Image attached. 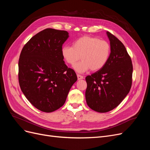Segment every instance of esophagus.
Returning <instances> with one entry per match:
<instances>
[{
  "label": "esophagus",
  "instance_id": "obj_1",
  "mask_svg": "<svg viewBox=\"0 0 150 150\" xmlns=\"http://www.w3.org/2000/svg\"><path fill=\"white\" fill-rule=\"evenodd\" d=\"M77 77H78V80H81V79H83V76H81L79 74H77Z\"/></svg>",
  "mask_w": 150,
  "mask_h": 150
}]
</instances>
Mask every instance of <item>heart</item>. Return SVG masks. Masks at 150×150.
Returning a JSON list of instances; mask_svg holds the SVG:
<instances>
[{"instance_id": "obj_1", "label": "heart", "mask_w": 150, "mask_h": 150, "mask_svg": "<svg viewBox=\"0 0 150 150\" xmlns=\"http://www.w3.org/2000/svg\"><path fill=\"white\" fill-rule=\"evenodd\" d=\"M111 46L104 40L89 35L83 36L72 43V46H64L61 54L69 65H74L81 58L82 59L73 66L78 73H84L89 70L96 71L105 66L110 58Z\"/></svg>"}]
</instances>
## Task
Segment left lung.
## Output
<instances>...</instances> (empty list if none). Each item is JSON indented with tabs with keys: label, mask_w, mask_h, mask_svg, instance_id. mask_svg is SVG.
<instances>
[{
	"label": "left lung",
	"mask_w": 150,
	"mask_h": 150,
	"mask_svg": "<svg viewBox=\"0 0 150 150\" xmlns=\"http://www.w3.org/2000/svg\"><path fill=\"white\" fill-rule=\"evenodd\" d=\"M111 54L106 64L86 78L85 97L88 106L99 112L117 107L129 92L132 84L133 65L126 47L120 40L106 32Z\"/></svg>",
	"instance_id": "1"
}]
</instances>
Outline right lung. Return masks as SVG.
Listing matches in <instances>:
<instances>
[{
  "instance_id": "right-lung-1",
  "label": "right lung",
  "mask_w": 150,
  "mask_h": 150,
  "mask_svg": "<svg viewBox=\"0 0 150 150\" xmlns=\"http://www.w3.org/2000/svg\"><path fill=\"white\" fill-rule=\"evenodd\" d=\"M65 30L46 29L33 36L22 49L19 60V82L22 93L39 110L51 112L64 105L78 79L65 64L62 44Z\"/></svg>"
}]
</instances>
